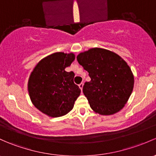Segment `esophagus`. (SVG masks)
Masks as SVG:
<instances>
[{
  "label": "esophagus",
  "instance_id": "1",
  "mask_svg": "<svg viewBox=\"0 0 156 156\" xmlns=\"http://www.w3.org/2000/svg\"><path fill=\"white\" fill-rule=\"evenodd\" d=\"M78 86H79V88H80V89H81V90L82 91V89H83V83H80L79 85H78Z\"/></svg>",
  "mask_w": 156,
  "mask_h": 156
}]
</instances>
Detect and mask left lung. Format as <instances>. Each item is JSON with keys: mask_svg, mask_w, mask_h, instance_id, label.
<instances>
[{"mask_svg": "<svg viewBox=\"0 0 156 156\" xmlns=\"http://www.w3.org/2000/svg\"><path fill=\"white\" fill-rule=\"evenodd\" d=\"M78 63L89 73L83 93L92 109L101 115L120 111L133 90L134 76L130 67L119 55L94 48L77 56Z\"/></svg>", "mask_w": 156, "mask_h": 156, "instance_id": "1", "label": "left lung"}]
</instances>
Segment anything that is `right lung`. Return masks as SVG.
<instances>
[{"instance_id":"add662e5","label":"right lung","mask_w":156,"mask_h":156,"mask_svg":"<svg viewBox=\"0 0 156 156\" xmlns=\"http://www.w3.org/2000/svg\"><path fill=\"white\" fill-rule=\"evenodd\" d=\"M74 60L73 53L56 52L40 60L30 74L27 87L31 101L49 117L68 114L81 93L74 83L75 73L65 71Z\"/></svg>"}]
</instances>
